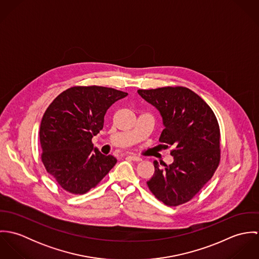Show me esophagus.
Wrapping results in <instances>:
<instances>
[{"label":"esophagus","mask_w":259,"mask_h":259,"mask_svg":"<svg viewBox=\"0 0 259 259\" xmlns=\"http://www.w3.org/2000/svg\"><path fill=\"white\" fill-rule=\"evenodd\" d=\"M127 157L131 158V159L134 160V161H141V160H142V158H141L140 156H137V155H128Z\"/></svg>","instance_id":"esophagus-1"}]
</instances>
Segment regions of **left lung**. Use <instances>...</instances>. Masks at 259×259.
I'll return each mask as SVG.
<instances>
[{
	"label": "left lung",
	"mask_w": 259,
	"mask_h": 259,
	"mask_svg": "<svg viewBox=\"0 0 259 259\" xmlns=\"http://www.w3.org/2000/svg\"><path fill=\"white\" fill-rule=\"evenodd\" d=\"M159 111L164 128L159 142L172 147L171 164L154 160L148 181L152 194L164 204L189 201L212 178L221 161V132L214 112L194 92L184 87L139 90ZM161 164V163H160Z\"/></svg>",
	"instance_id": "obj_1"
}]
</instances>
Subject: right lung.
<instances>
[{
  "label": "right lung",
  "instance_id": "right-lung-1",
  "mask_svg": "<svg viewBox=\"0 0 259 259\" xmlns=\"http://www.w3.org/2000/svg\"><path fill=\"white\" fill-rule=\"evenodd\" d=\"M127 93L99 85L73 87L60 94L45 111L39 127L41 161L59 185L83 194L116 163L94 148L92 139L104 127L105 114Z\"/></svg>",
  "mask_w": 259,
  "mask_h": 259
}]
</instances>
